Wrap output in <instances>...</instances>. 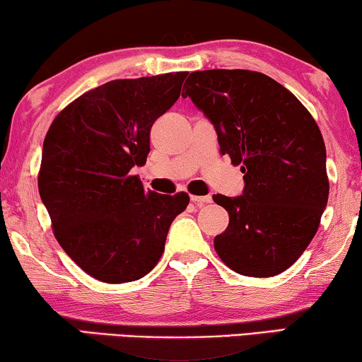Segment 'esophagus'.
Instances as JSON below:
<instances>
[{
  "label": "esophagus",
  "mask_w": 362,
  "mask_h": 362,
  "mask_svg": "<svg viewBox=\"0 0 362 362\" xmlns=\"http://www.w3.org/2000/svg\"><path fill=\"white\" fill-rule=\"evenodd\" d=\"M191 201L194 202L196 206H204V204H209V202L212 201L211 196H194L191 194Z\"/></svg>",
  "instance_id": "34e87169"
}]
</instances>
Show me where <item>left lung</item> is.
I'll return each mask as SVG.
<instances>
[{
	"instance_id": "8db88e82",
	"label": "left lung",
	"mask_w": 362,
	"mask_h": 362,
	"mask_svg": "<svg viewBox=\"0 0 362 362\" xmlns=\"http://www.w3.org/2000/svg\"><path fill=\"white\" fill-rule=\"evenodd\" d=\"M182 97L204 112L222 155L244 173L242 196L214 194L229 226L214 249L237 274L274 276L298 260L329 194L326 148L315 118L274 78L242 69L191 72Z\"/></svg>"
}]
</instances>
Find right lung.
Here are the masks:
<instances>
[{
  "label": "right lung",
  "mask_w": 362,
  "mask_h": 362,
  "mask_svg": "<svg viewBox=\"0 0 362 362\" xmlns=\"http://www.w3.org/2000/svg\"><path fill=\"white\" fill-rule=\"evenodd\" d=\"M187 72L118 78L64 108L42 145L39 194L66 254L93 279L145 276L165 252L171 222L189 204L145 191L130 175L150 153V130L173 107Z\"/></svg>",
  "instance_id": "obj_1"
}]
</instances>
